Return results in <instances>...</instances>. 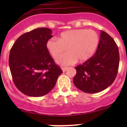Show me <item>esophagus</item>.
Instances as JSON below:
<instances>
[{"label": "esophagus", "mask_w": 127, "mask_h": 127, "mask_svg": "<svg viewBox=\"0 0 127 127\" xmlns=\"http://www.w3.org/2000/svg\"><path fill=\"white\" fill-rule=\"evenodd\" d=\"M67 69H68L67 67H62V70L63 72H65L67 70Z\"/></svg>", "instance_id": "esophagus-1"}]
</instances>
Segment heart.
Returning <instances> with one entry per match:
<instances>
[{"instance_id":"1","label":"heart","mask_w":127,"mask_h":127,"mask_svg":"<svg viewBox=\"0 0 127 127\" xmlns=\"http://www.w3.org/2000/svg\"><path fill=\"white\" fill-rule=\"evenodd\" d=\"M99 43L98 34L94 30L73 29L62 32L59 39L53 37L46 42V47L51 55L57 58L58 64L62 65L73 64L79 60L86 62L92 57Z\"/></svg>"}]
</instances>
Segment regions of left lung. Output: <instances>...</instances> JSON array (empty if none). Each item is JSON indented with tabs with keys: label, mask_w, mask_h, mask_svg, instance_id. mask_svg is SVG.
Here are the masks:
<instances>
[{
	"label": "left lung",
	"mask_w": 127,
	"mask_h": 127,
	"mask_svg": "<svg viewBox=\"0 0 127 127\" xmlns=\"http://www.w3.org/2000/svg\"><path fill=\"white\" fill-rule=\"evenodd\" d=\"M120 55L114 39L100 31V37L95 55L83 64L76 67L74 84L88 94H95L108 88L118 74Z\"/></svg>",
	"instance_id": "8db88e82"
}]
</instances>
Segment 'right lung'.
Returning <instances> with one entry per match:
<instances>
[{
	"instance_id": "1",
	"label": "right lung",
	"mask_w": 127,
	"mask_h": 127,
	"mask_svg": "<svg viewBox=\"0 0 127 127\" xmlns=\"http://www.w3.org/2000/svg\"><path fill=\"white\" fill-rule=\"evenodd\" d=\"M53 37L48 28H39L19 37L10 51L9 65L14 85L30 97H42L53 88L62 73L46 47Z\"/></svg>"
}]
</instances>
